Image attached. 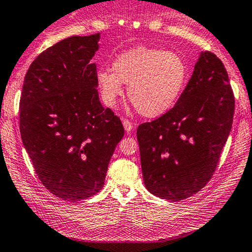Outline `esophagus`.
<instances>
[{"mask_svg": "<svg viewBox=\"0 0 252 252\" xmlns=\"http://www.w3.org/2000/svg\"><path fill=\"white\" fill-rule=\"evenodd\" d=\"M123 124H124V127H125L126 132H129L132 129V127H133V123L129 121L128 119H123Z\"/></svg>", "mask_w": 252, "mask_h": 252, "instance_id": "esophagus-1", "label": "esophagus"}]
</instances>
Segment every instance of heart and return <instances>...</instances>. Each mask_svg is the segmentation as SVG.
Instances as JSON below:
<instances>
[{"label":"heart","instance_id":"b5f03b06","mask_svg":"<svg viewBox=\"0 0 252 252\" xmlns=\"http://www.w3.org/2000/svg\"><path fill=\"white\" fill-rule=\"evenodd\" d=\"M112 70L97 73V84L107 104H115L127 84L128 99L137 112L154 118L173 107L188 77V67L179 54L138 47L121 54Z\"/></svg>","mask_w":252,"mask_h":252}]
</instances>
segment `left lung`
Wrapping results in <instances>:
<instances>
[{
    "instance_id": "8db88e82",
    "label": "left lung",
    "mask_w": 252,
    "mask_h": 252,
    "mask_svg": "<svg viewBox=\"0 0 252 252\" xmlns=\"http://www.w3.org/2000/svg\"><path fill=\"white\" fill-rule=\"evenodd\" d=\"M234 105L222 61L204 51L174 107L138 127L148 191L173 202L201 191L220 161L233 124Z\"/></svg>"
}]
</instances>
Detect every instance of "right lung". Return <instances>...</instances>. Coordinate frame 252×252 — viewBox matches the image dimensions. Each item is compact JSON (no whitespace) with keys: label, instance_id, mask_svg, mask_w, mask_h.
I'll return each instance as SVG.
<instances>
[{"label":"right lung","instance_id":"obj_1","mask_svg":"<svg viewBox=\"0 0 252 252\" xmlns=\"http://www.w3.org/2000/svg\"><path fill=\"white\" fill-rule=\"evenodd\" d=\"M99 33L62 39L40 53L25 75L20 134L34 172L49 192L82 201L104 185L105 173L125 129L98 98Z\"/></svg>","mask_w":252,"mask_h":252}]
</instances>
